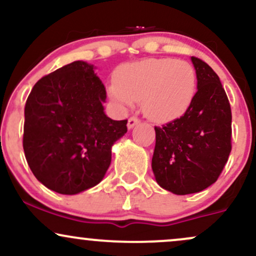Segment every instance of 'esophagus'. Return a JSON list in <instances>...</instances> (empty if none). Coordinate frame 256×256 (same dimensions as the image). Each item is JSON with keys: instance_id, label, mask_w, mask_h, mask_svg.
Listing matches in <instances>:
<instances>
[{"instance_id": "obj_1", "label": "esophagus", "mask_w": 256, "mask_h": 256, "mask_svg": "<svg viewBox=\"0 0 256 256\" xmlns=\"http://www.w3.org/2000/svg\"><path fill=\"white\" fill-rule=\"evenodd\" d=\"M137 124H140V120L134 118V116H131V118L128 120V130H131V128H134Z\"/></svg>"}]
</instances>
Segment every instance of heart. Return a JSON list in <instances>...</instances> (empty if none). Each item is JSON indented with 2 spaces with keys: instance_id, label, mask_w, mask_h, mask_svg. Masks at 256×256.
Returning a JSON list of instances; mask_svg holds the SVG:
<instances>
[{
  "instance_id": "1",
  "label": "heart",
  "mask_w": 256,
  "mask_h": 256,
  "mask_svg": "<svg viewBox=\"0 0 256 256\" xmlns=\"http://www.w3.org/2000/svg\"><path fill=\"white\" fill-rule=\"evenodd\" d=\"M196 94V73L186 61L146 58L122 64L108 85V96L122 108L142 101L149 119L167 122L189 110Z\"/></svg>"
}]
</instances>
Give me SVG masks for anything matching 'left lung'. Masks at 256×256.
<instances>
[{
    "instance_id": "left-lung-1",
    "label": "left lung",
    "mask_w": 256,
    "mask_h": 256,
    "mask_svg": "<svg viewBox=\"0 0 256 256\" xmlns=\"http://www.w3.org/2000/svg\"><path fill=\"white\" fill-rule=\"evenodd\" d=\"M198 92L183 116L155 128L152 168L162 189L176 195L200 192L216 179L231 152V108L216 72L192 58Z\"/></svg>"
}]
</instances>
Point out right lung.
I'll return each mask as SVG.
<instances>
[{
  "label": "right lung",
  "mask_w": 256,
  "mask_h": 256,
  "mask_svg": "<svg viewBox=\"0 0 256 256\" xmlns=\"http://www.w3.org/2000/svg\"><path fill=\"white\" fill-rule=\"evenodd\" d=\"M96 67L74 61L34 84L25 104V158L44 186L76 195L98 185L128 120L104 113L106 89Z\"/></svg>",
  "instance_id": "right-lung-1"
}]
</instances>
